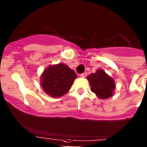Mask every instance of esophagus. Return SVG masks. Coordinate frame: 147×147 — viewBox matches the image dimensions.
<instances>
[{
  "label": "esophagus",
  "instance_id": "1",
  "mask_svg": "<svg viewBox=\"0 0 147 147\" xmlns=\"http://www.w3.org/2000/svg\"><path fill=\"white\" fill-rule=\"evenodd\" d=\"M86 75H87L86 72H84V73H82V74H81V75H80V76H81L82 77H86Z\"/></svg>",
  "mask_w": 147,
  "mask_h": 147
}]
</instances>
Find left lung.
Listing matches in <instances>:
<instances>
[{
  "mask_svg": "<svg viewBox=\"0 0 147 147\" xmlns=\"http://www.w3.org/2000/svg\"><path fill=\"white\" fill-rule=\"evenodd\" d=\"M87 80L91 85L93 93L101 99L112 97L116 88L114 79L107 75L104 70H97L95 73L90 74Z\"/></svg>",
  "mask_w": 147,
  "mask_h": 147,
  "instance_id": "1",
  "label": "left lung"
}]
</instances>
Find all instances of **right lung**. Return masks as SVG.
<instances>
[{"label":"right lung","mask_w":147,"mask_h":147,"mask_svg":"<svg viewBox=\"0 0 147 147\" xmlns=\"http://www.w3.org/2000/svg\"><path fill=\"white\" fill-rule=\"evenodd\" d=\"M76 78L75 71L65 64L59 63L46 68L42 74L40 82L47 94L59 98L67 93Z\"/></svg>","instance_id":"1"}]
</instances>
